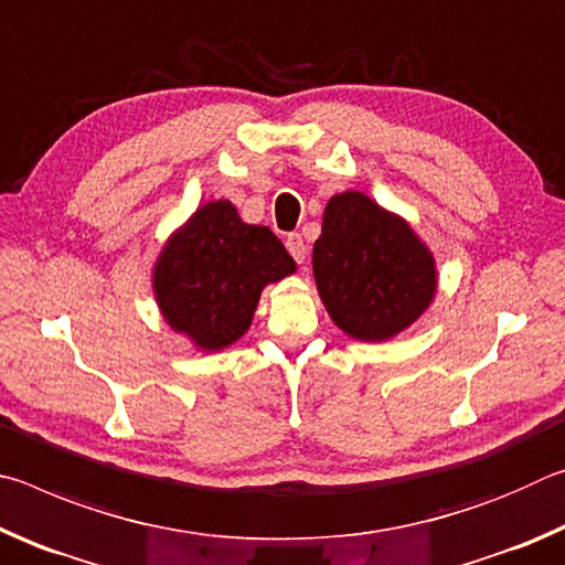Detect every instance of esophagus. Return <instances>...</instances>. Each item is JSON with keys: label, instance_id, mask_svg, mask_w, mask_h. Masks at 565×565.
<instances>
[{"label": "esophagus", "instance_id": "esophagus-1", "mask_svg": "<svg viewBox=\"0 0 565 565\" xmlns=\"http://www.w3.org/2000/svg\"><path fill=\"white\" fill-rule=\"evenodd\" d=\"M286 248H289V254L294 256L296 262H299V264L306 262V244H303L301 234H289V236H286Z\"/></svg>", "mask_w": 565, "mask_h": 565}]
</instances>
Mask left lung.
<instances>
[{
    "label": "left lung",
    "mask_w": 565,
    "mask_h": 565,
    "mask_svg": "<svg viewBox=\"0 0 565 565\" xmlns=\"http://www.w3.org/2000/svg\"><path fill=\"white\" fill-rule=\"evenodd\" d=\"M311 266L331 321L356 341L398 337L436 299L431 248L404 216L356 189L327 202Z\"/></svg>",
    "instance_id": "1"
}]
</instances>
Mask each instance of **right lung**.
I'll return each mask as SVG.
<instances>
[{
    "mask_svg": "<svg viewBox=\"0 0 565 565\" xmlns=\"http://www.w3.org/2000/svg\"><path fill=\"white\" fill-rule=\"evenodd\" d=\"M296 262L269 226L246 224L228 199H214L169 234L151 266V291L167 327L216 353L244 337L269 284Z\"/></svg>",
    "mask_w": 565,
    "mask_h": 565,
    "instance_id": "add662e5",
    "label": "right lung"
}]
</instances>
